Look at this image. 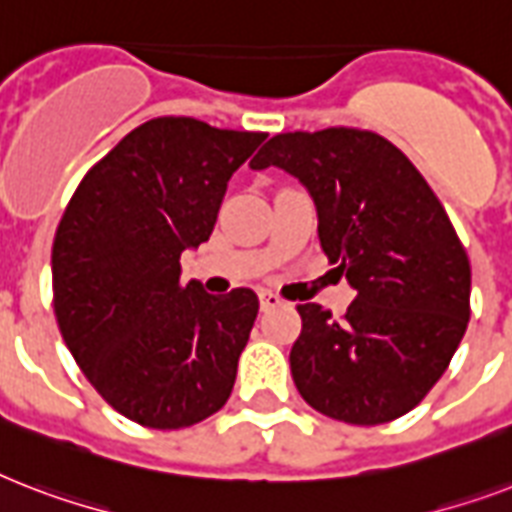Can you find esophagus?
<instances>
[{
  "mask_svg": "<svg viewBox=\"0 0 512 512\" xmlns=\"http://www.w3.org/2000/svg\"><path fill=\"white\" fill-rule=\"evenodd\" d=\"M257 297H260V308H263V311H271V308H279L281 305V297L273 295V292H268V289H260V292H257Z\"/></svg>",
  "mask_w": 512,
  "mask_h": 512,
  "instance_id": "obj_1",
  "label": "esophagus"
}]
</instances>
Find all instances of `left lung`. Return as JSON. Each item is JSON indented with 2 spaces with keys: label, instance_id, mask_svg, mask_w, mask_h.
Listing matches in <instances>:
<instances>
[{
  "label": "left lung",
  "instance_id": "8db88e82",
  "mask_svg": "<svg viewBox=\"0 0 512 512\" xmlns=\"http://www.w3.org/2000/svg\"><path fill=\"white\" fill-rule=\"evenodd\" d=\"M308 188L329 263L356 289L342 319L297 305L300 396L332 420L382 425L441 380L470 319V263L425 177L377 132H281L249 162Z\"/></svg>",
  "mask_w": 512,
  "mask_h": 512
}]
</instances>
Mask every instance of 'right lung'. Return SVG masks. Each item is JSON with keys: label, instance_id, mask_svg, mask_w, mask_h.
Segmentation results:
<instances>
[{"label": "right lung", "instance_id": "right-lung-1", "mask_svg": "<svg viewBox=\"0 0 512 512\" xmlns=\"http://www.w3.org/2000/svg\"><path fill=\"white\" fill-rule=\"evenodd\" d=\"M265 132L159 116L84 180L52 244L60 335L92 388L127 420L180 430L223 409L257 295L180 284V255L209 239L228 180Z\"/></svg>", "mask_w": 512, "mask_h": 512}]
</instances>
